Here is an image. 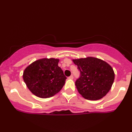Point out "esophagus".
Here are the masks:
<instances>
[{"label":"esophagus","instance_id":"34e87169","mask_svg":"<svg viewBox=\"0 0 132 132\" xmlns=\"http://www.w3.org/2000/svg\"><path fill=\"white\" fill-rule=\"evenodd\" d=\"M68 79H73V76L71 75L70 76L68 77Z\"/></svg>","mask_w":132,"mask_h":132}]
</instances>
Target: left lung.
Wrapping results in <instances>:
<instances>
[{
  "instance_id": "obj_1",
  "label": "left lung",
  "mask_w": 132,
  "mask_h": 132,
  "mask_svg": "<svg viewBox=\"0 0 132 132\" xmlns=\"http://www.w3.org/2000/svg\"><path fill=\"white\" fill-rule=\"evenodd\" d=\"M80 76L75 82L79 93L86 99H101L111 89L115 75L112 68L103 60L93 57L73 60Z\"/></svg>"
}]
</instances>
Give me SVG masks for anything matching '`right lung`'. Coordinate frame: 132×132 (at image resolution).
Returning <instances> with one entry per match:
<instances>
[{"instance_id":"add662e5","label":"right lung","mask_w":132,"mask_h":132,"mask_svg":"<svg viewBox=\"0 0 132 132\" xmlns=\"http://www.w3.org/2000/svg\"><path fill=\"white\" fill-rule=\"evenodd\" d=\"M58 62L57 59H41L25 69L23 81L33 94L40 98H49L63 88L67 78L58 66Z\"/></svg>"}]
</instances>
